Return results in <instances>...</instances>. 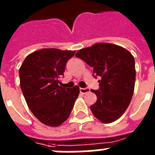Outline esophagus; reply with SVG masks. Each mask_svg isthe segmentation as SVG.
<instances>
[{
    "label": "esophagus",
    "mask_w": 155,
    "mask_h": 155,
    "mask_svg": "<svg viewBox=\"0 0 155 155\" xmlns=\"http://www.w3.org/2000/svg\"><path fill=\"white\" fill-rule=\"evenodd\" d=\"M80 93H82V94H86V93H88V92H90V89L89 88H87V87H86V88L80 87Z\"/></svg>",
    "instance_id": "1"
}]
</instances>
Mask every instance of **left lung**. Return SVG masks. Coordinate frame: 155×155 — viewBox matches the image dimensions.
Masks as SVG:
<instances>
[{"instance_id":"8db88e82","label":"left lung","mask_w":155,"mask_h":155,"mask_svg":"<svg viewBox=\"0 0 155 155\" xmlns=\"http://www.w3.org/2000/svg\"><path fill=\"white\" fill-rule=\"evenodd\" d=\"M75 56L93 68L99 76L100 89L91 90L97 102L90 106L95 117L103 123L120 118L127 109L134 91V58L129 51L117 45L98 42L80 50Z\"/></svg>"}]
</instances>
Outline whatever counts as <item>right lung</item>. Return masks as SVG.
I'll return each instance as SVG.
<instances>
[{
    "label": "right lung",
    "instance_id": "right-lung-1",
    "mask_svg": "<svg viewBox=\"0 0 155 155\" xmlns=\"http://www.w3.org/2000/svg\"><path fill=\"white\" fill-rule=\"evenodd\" d=\"M75 51L44 48L26 56L19 69L21 89L28 107L38 120L58 127L70 116L80 94L77 85L60 86L66 63Z\"/></svg>",
    "mask_w": 155,
    "mask_h": 155
}]
</instances>
